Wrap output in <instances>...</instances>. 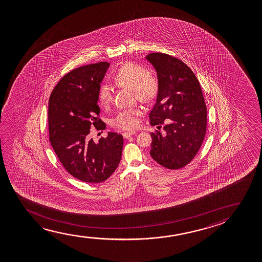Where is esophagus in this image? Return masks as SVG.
I'll use <instances>...</instances> for the list:
<instances>
[{"label":"esophagus","instance_id":"1","mask_svg":"<svg viewBox=\"0 0 262 262\" xmlns=\"http://www.w3.org/2000/svg\"><path fill=\"white\" fill-rule=\"evenodd\" d=\"M135 133H136L135 132H126V133H123L122 135H123L124 139H129V137L133 136Z\"/></svg>","mask_w":262,"mask_h":262}]
</instances>
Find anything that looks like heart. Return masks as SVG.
I'll use <instances>...</instances> for the list:
<instances>
[{"label": "heart", "instance_id": "b5f03b06", "mask_svg": "<svg viewBox=\"0 0 262 262\" xmlns=\"http://www.w3.org/2000/svg\"><path fill=\"white\" fill-rule=\"evenodd\" d=\"M115 81L118 86L133 90L139 100L147 103L157 97L158 92V79L148 75L143 66L126 62L115 73ZM97 97L102 106H107L112 99L111 88L107 84L101 85ZM136 110H122L112 121V124L119 129H132L138 125Z\"/></svg>", "mask_w": 262, "mask_h": 262}]
</instances>
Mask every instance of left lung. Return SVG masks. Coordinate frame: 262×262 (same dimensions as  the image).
<instances>
[{"label": "left lung", "instance_id": "left-lung-1", "mask_svg": "<svg viewBox=\"0 0 262 262\" xmlns=\"http://www.w3.org/2000/svg\"><path fill=\"white\" fill-rule=\"evenodd\" d=\"M146 60L158 76L157 102L149 113L152 126L165 123V135L150 133V156L159 165L180 169L201 148L207 128V107L201 85L183 61L168 54L153 53Z\"/></svg>", "mask_w": 262, "mask_h": 262}]
</instances>
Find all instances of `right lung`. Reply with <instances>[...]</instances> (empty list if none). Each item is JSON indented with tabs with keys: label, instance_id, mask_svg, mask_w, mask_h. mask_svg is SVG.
Listing matches in <instances>:
<instances>
[{
	"label": "right lung",
	"instance_id": "right-lung-1",
	"mask_svg": "<svg viewBox=\"0 0 262 262\" xmlns=\"http://www.w3.org/2000/svg\"><path fill=\"white\" fill-rule=\"evenodd\" d=\"M109 62L85 65L61 78L51 94L48 127L51 145L67 172L86 183H102L115 172L122 158L123 138L108 133L94 142L91 126L104 129L97 117V93Z\"/></svg>",
	"mask_w": 262,
	"mask_h": 262
}]
</instances>
